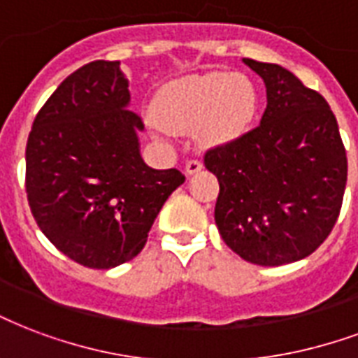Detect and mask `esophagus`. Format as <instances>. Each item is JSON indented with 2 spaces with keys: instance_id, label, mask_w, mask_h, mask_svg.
Returning a JSON list of instances; mask_svg holds the SVG:
<instances>
[{
  "instance_id": "obj_1",
  "label": "esophagus",
  "mask_w": 358,
  "mask_h": 358,
  "mask_svg": "<svg viewBox=\"0 0 358 358\" xmlns=\"http://www.w3.org/2000/svg\"><path fill=\"white\" fill-rule=\"evenodd\" d=\"M203 169V163H201L199 159H189L186 163V174H195V172H199Z\"/></svg>"
}]
</instances>
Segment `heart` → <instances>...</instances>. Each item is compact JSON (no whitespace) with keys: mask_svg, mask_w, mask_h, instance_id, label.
I'll use <instances>...</instances> for the list:
<instances>
[{"mask_svg":"<svg viewBox=\"0 0 358 358\" xmlns=\"http://www.w3.org/2000/svg\"><path fill=\"white\" fill-rule=\"evenodd\" d=\"M256 112V92L245 76L208 71L166 85L155 102V117L171 132L197 131L201 142L222 144L246 131Z\"/></svg>","mask_w":358,"mask_h":358,"instance_id":"b5f03b06","label":"heart"}]
</instances>
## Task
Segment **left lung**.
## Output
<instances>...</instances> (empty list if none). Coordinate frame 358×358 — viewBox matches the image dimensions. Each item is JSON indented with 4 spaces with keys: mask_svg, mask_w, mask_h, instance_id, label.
<instances>
[{
    "mask_svg": "<svg viewBox=\"0 0 358 358\" xmlns=\"http://www.w3.org/2000/svg\"><path fill=\"white\" fill-rule=\"evenodd\" d=\"M245 64L264 79L267 106L256 129L206 150L220 184L214 220L243 260L285 266L313 254L336 226L348 155L322 94L277 64Z\"/></svg>",
    "mask_w": 358,
    "mask_h": 358,
    "instance_id": "left-lung-1",
    "label": "left lung"
}]
</instances>
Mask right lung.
<instances>
[{
  "instance_id": "right-lung-1",
  "label": "right lung",
  "mask_w": 358,
  "mask_h": 358,
  "mask_svg": "<svg viewBox=\"0 0 358 358\" xmlns=\"http://www.w3.org/2000/svg\"><path fill=\"white\" fill-rule=\"evenodd\" d=\"M119 62L94 60L58 85L26 144V193L45 237L68 258L110 269L144 248L161 206L186 176L140 155Z\"/></svg>"
}]
</instances>
